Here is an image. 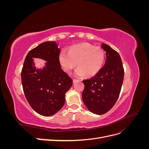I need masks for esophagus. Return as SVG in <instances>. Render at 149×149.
Wrapping results in <instances>:
<instances>
[{
	"label": "esophagus",
	"mask_w": 149,
	"mask_h": 149,
	"mask_svg": "<svg viewBox=\"0 0 149 149\" xmlns=\"http://www.w3.org/2000/svg\"><path fill=\"white\" fill-rule=\"evenodd\" d=\"M73 83H76V82H77L78 80H77V79H73Z\"/></svg>",
	"instance_id": "34e87169"
}]
</instances>
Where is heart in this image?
Returning <instances> with one entry per match:
<instances>
[{
  "label": "heart",
  "instance_id": "1",
  "mask_svg": "<svg viewBox=\"0 0 149 149\" xmlns=\"http://www.w3.org/2000/svg\"><path fill=\"white\" fill-rule=\"evenodd\" d=\"M105 60L106 53L102 48L87 43L72 46L68 52L62 51L59 56L60 65L66 73H70L78 65L79 67L74 73L78 78L96 75L102 68Z\"/></svg>",
  "mask_w": 149,
  "mask_h": 149
}]
</instances>
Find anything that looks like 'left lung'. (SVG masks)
Wrapping results in <instances>:
<instances>
[{"label": "left lung", "instance_id": "1", "mask_svg": "<svg viewBox=\"0 0 149 149\" xmlns=\"http://www.w3.org/2000/svg\"><path fill=\"white\" fill-rule=\"evenodd\" d=\"M106 52L104 66L93 77L84 80L83 102L94 114L106 113L114 106L119 96L124 71L119 53L107 44L102 43Z\"/></svg>", "mask_w": 149, "mask_h": 149}]
</instances>
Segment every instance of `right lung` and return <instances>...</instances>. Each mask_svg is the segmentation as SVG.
Returning <instances> with one entry per match:
<instances>
[{
    "label": "right lung",
    "instance_id": "1",
    "mask_svg": "<svg viewBox=\"0 0 149 149\" xmlns=\"http://www.w3.org/2000/svg\"><path fill=\"white\" fill-rule=\"evenodd\" d=\"M60 51L55 42H43L29 52L22 68L25 97L32 109L43 116H51L61 109L65 94L73 84V80L61 68ZM35 57L47 61L43 69L36 68Z\"/></svg>",
    "mask_w": 149,
    "mask_h": 149
}]
</instances>
